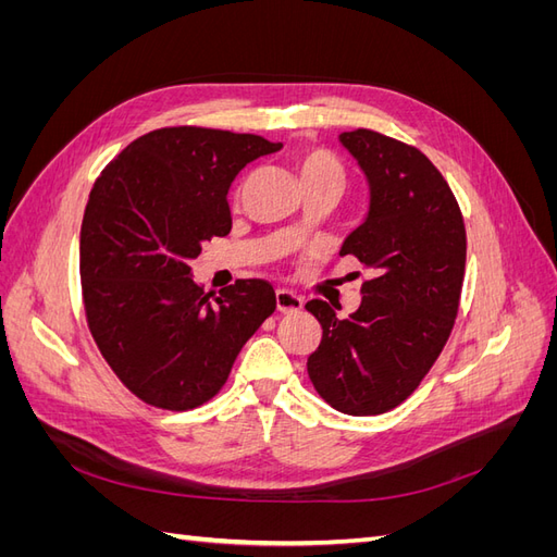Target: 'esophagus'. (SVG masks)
Instances as JSON below:
<instances>
[{"instance_id": "obj_1", "label": "esophagus", "mask_w": 557, "mask_h": 557, "mask_svg": "<svg viewBox=\"0 0 557 557\" xmlns=\"http://www.w3.org/2000/svg\"><path fill=\"white\" fill-rule=\"evenodd\" d=\"M301 307H305V299H301L297 293L278 288L276 290V309L281 313H297Z\"/></svg>"}]
</instances>
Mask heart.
<instances>
[{
	"label": "heart",
	"instance_id": "b5f03b06",
	"mask_svg": "<svg viewBox=\"0 0 557 557\" xmlns=\"http://www.w3.org/2000/svg\"><path fill=\"white\" fill-rule=\"evenodd\" d=\"M297 174L301 188H323V185H334L342 188L346 185L344 166L339 164L332 153L323 148H309L297 158ZM297 230H293V237H297Z\"/></svg>",
	"mask_w": 557,
	"mask_h": 557
}]
</instances>
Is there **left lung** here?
Here are the masks:
<instances>
[{
    "mask_svg": "<svg viewBox=\"0 0 557 557\" xmlns=\"http://www.w3.org/2000/svg\"><path fill=\"white\" fill-rule=\"evenodd\" d=\"M369 185L364 221L339 256L374 269L358 311L339 318L323 299L311 311L323 339L309 356V379L332 409L376 416L395 409L444 350L467 260L458 201L418 148L372 129L339 134Z\"/></svg>",
    "mask_w": 557,
    "mask_h": 557,
    "instance_id": "1",
    "label": "left lung"
}]
</instances>
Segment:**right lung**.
I'll return each instance as SVG.
<instances>
[{
  "label": "right lung",
  "mask_w": 557,
  "mask_h": 557,
  "mask_svg": "<svg viewBox=\"0 0 557 557\" xmlns=\"http://www.w3.org/2000/svg\"><path fill=\"white\" fill-rule=\"evenodd\" d=\"M281 148L256 134L164 127L132 141L95 181L81 225L88 325L115 376L146 404L188 411L209 401L274 313V288L260 278L209 301L190 260L230 234L232 181Z\"/></svg>",
  "instance_id": "1"
}]
</instances>
